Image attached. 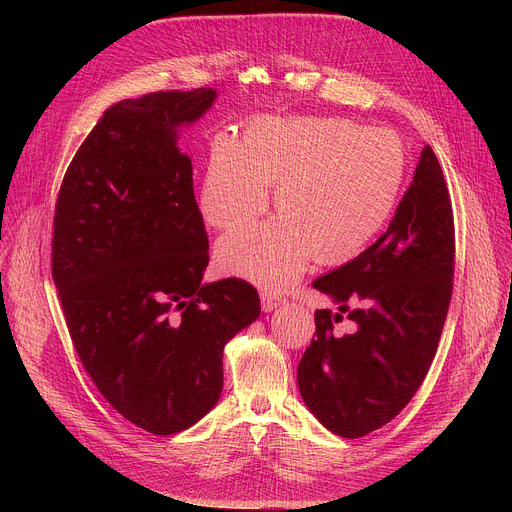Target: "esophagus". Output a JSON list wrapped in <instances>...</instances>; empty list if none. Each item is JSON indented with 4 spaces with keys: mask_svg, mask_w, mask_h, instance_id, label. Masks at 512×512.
I'll return each mask as SVG.
<instances>
[{
    "mask_svg": "<svg viewBox=\"0 0 512 512\" xmlns=\"http://www.w3.org/2000/svg\"><path fill=\"white\" fill-rule=\"evenodd\" d=\"M281 304H285V298H281L279 294H271V291H265V294H261V308L265 312H273Z\"/></svg>",
    "mask_w": 512,
    "mask_h": 512,
    "instance_id": "1",
    "label": "esophagus"
}]
</instances>
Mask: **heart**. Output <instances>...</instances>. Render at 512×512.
Returning a JSON list of instances; mask_svg holds the SVG:
<instances>
[{"mask_svg": "<svg viewBox=\"0 0 512 512\" xmlns=\"http://www.w3.org/2000/svg\"><path fill=\"white\" fill-rule=\"evenodd\" d=\"M405 172V145L393 131L348 119L267 117L247 125L239 143L216 139L200 186L206 223L229 231L254 220L273 181L282 210L221 239L218 267L281 289L314 255L322 265L356 257L389 223Z\"/></svg>", "mask_w": 512, "mask_h": 512, "instance_id": "b5f03b06", "label": "heart"}]
</instances>
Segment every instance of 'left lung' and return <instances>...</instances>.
<instances>
[{"mask_svg": "<svg viewBox=\"0 0 512 512\" xmlns=\"http://www.w3.org/2000/svg\"><path fill=\"white\" fill-rule=\"evenodd\" d=\"M454 261L452 200L425 145L389 229L312 283L338 306L316 310V338L298 364L302 399L324 427L354 440L411 401L444 330ZM344 315L355 330L338 337L333 324Z\"/></svg>", "mask_w": 512, "mask_h": 512, "instance_id": "1", "label": "left lung"}]
</instances>
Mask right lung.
<instances>
[{"label":"right lung","mask_w":512,"mask_h":512,"mask_svg":"<svg viewBox=\"0 0 512 512\" xmlns=\"http://www.w3.org/2000/svg\"><path fill=\"white\" fill-rule=\"evenodd\" d=\"M214 99L158 91L109 107L54 210L52 279L72 344L111 407L156 435L216 405L225 344L261 314L245 279L202 283L208 237L176 129Z\"/></svg>","instance_id":"right-lung-1"}]
</instances>
